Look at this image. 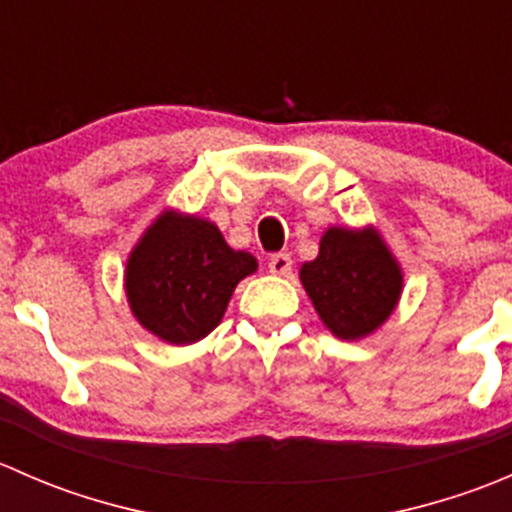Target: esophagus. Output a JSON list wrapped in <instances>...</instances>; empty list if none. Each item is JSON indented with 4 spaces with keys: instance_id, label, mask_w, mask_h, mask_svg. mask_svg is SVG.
I'll use <instances>...</instances> for the list:
<instances>
[{
    "instance_id": "34e87169",
    "label": "esophagus",
    "mask_w": 512,
    "mask_h": 512,
    "mask_svg": "<svg viewBox=\"0 0 512 512\" xmlns=\"http://www.w3.org/2000/svg\"><path fill=\"white\" fill-rule=\"evenodd\" d=\"M267 267H270L272 275H289V270H292V257L287 252H277V255H272L267 260Z\"/></svg>"
}]
</instances>
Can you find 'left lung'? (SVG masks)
I'll use <instances>...</instances> for the list:
<instances>
[{
	"label": "left lung",
	"mask_w": 512,
	"mask_h": 512,
	"mask_svg": "<svg viewBox=\"0 0 512 512\" xmlns=\"http://www.w3.org/2000/svg\"><path fill=\"white\" fill-rule=\"evenodd\" d=\"M302 285L339 339L374 332L401 294V270L374 230L329 227L317 260L302 265Z\"/></svg>",
	"instance_id": "obj_1"
}]
</instances>
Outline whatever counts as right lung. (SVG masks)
<instances>
[{"mask_svg":"<svg viewBox=\"0 0 512 512\" xmlns=\"http://www.w3.org/2000/svg\"><path fill=\"white\" fill-rule=\"evenodd\" d=\"M255 270V257L232 250L213 223L163 213L128 257L126 294L148 332L193 344L218 327L232 289Z\"/></svg>","mask_w":512,"mask_h":512,"instance_id":"add662e5","label":"right lung"}]
</instances>
